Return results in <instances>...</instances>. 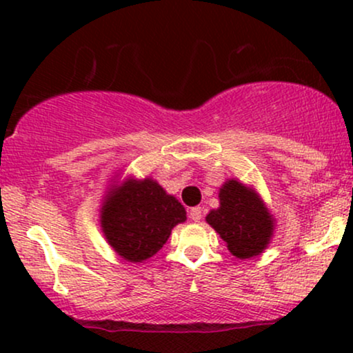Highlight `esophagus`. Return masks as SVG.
I'll return each instance as SVG.
<instances>
[{"mask_svg":"<svg viewBox=\"0 0 353 353\" xmlns=\"http://www.w3.org/2000/svg\"><path fill=\"white\" fill-rule=\"evenodd\" d=\"M202 216H204V212H202V208H192V209H190V212H189L190 221L199 222L201 219H202Z\"/></svg>","mask_w":353,"mask_h":353,"instance_id":"34e87169","label":"esophagus"}]
</instances>
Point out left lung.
Listing matches in <instances>:
<instances>
[{
    "label": "left lung",
    "instance_id": "8db88e82",
    "mask_svg": "<svg viewBox=\"0 0 353 353\" xmlns=\"http://www.w3.org/2000/svg\"><path fill=\"white\" fill-rule=\"evenodd\" d=\"M221 208L210 210L205 221L228 242L230 254L239 259L259 255L272 236V217L252 189L229 181L219 192Z\"/></svg>",
    "mask_w": 353,
    "mask_h": 353
}]
</instances>
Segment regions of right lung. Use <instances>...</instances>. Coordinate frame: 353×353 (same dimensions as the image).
Listing matches in <instances>:
<instances>
[{
  "instance_id": "add662e5",
  "label": "right lung",
  "mask_w": 353,
  "mask_h": 353,
  "mask_svg": "<svg viewBox=\"0 0 353 353\" xmlns=\"http://www.w3.org/2000/svg\"><path fill=\"white\" fill-rule=\"evenodd\" d=\"M185 221V209L151 179H128L112 190L101 210V225L109 245L129 262L152 257Z\"/></svg>"
}]
</instances>
